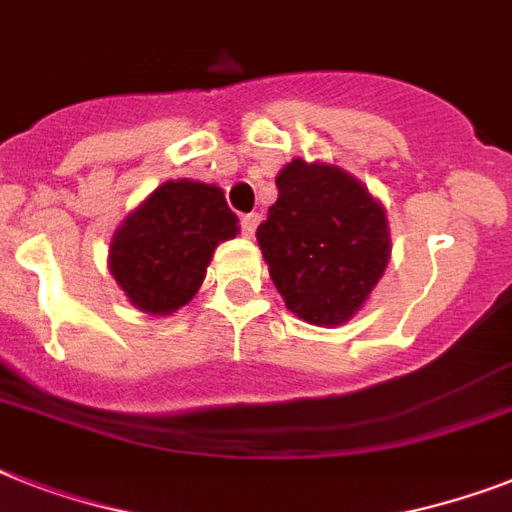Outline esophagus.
<instances>
[{
	"label": "esophagus",
	"instance_id": "esophagus-1",
	"mask_svg": "<svg viewBox=\"0 0 512 512\" xmlns=\"http://www.w3.org/2000/svg\"><path fill=\"white\" fill-rule=\"evenodd\" d=\"M257 226H260V215H257V213L244 215V218H242V231H244V236H255Z\"/></svg>",
	"mask_w": 512,
	"mask_h": 512
}]
</instances>
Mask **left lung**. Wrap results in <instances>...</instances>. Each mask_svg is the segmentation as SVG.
<instances>
[{"label":"left lung","instance_id":"obj_1","mask_svg":"<svg viewBox=\"0 0 512 512\" xmlns=\"http://www.w3.org/2000/svg\"><path fill=\"white\" fill-rule=\"evenodd\" d=\"M278 199L257 244L286 307L334 328L371 299L392 257L384 205L334 162L294 157L278 170Z\"/></svg>","mask_w":512,"mask_h":512}]
</instances>
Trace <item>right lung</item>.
<instances>
[{"instance_id": "right-lung-1", "label": "right lung", "mask_w": 512, "mask_h": 512, "mask_svg": "<svg viewBox=\"0 0 512 512\" xmlns=\"http://www.w3.org/2000/svg\"><path fill=\"white\" fill-rule=\"evenodd\" d=\"M236 234L220 186L165 181L115 228L107 268L136 310L162 318L194 299L215 247Z\"/></svg>"}]
</instances>
